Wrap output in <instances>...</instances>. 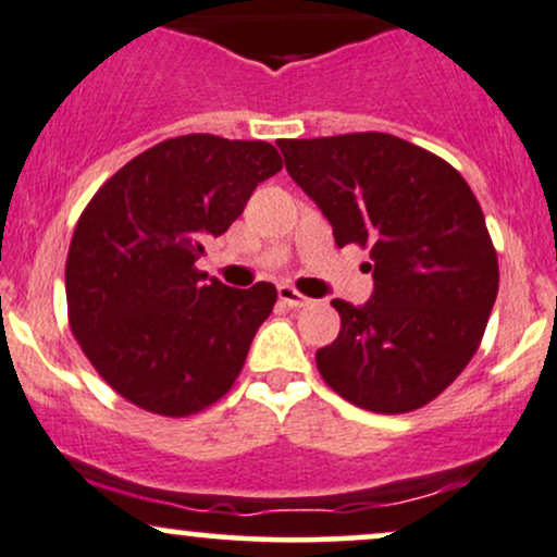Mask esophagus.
I'll return each instance as SVG.
<instances>
[{
	"label": "esophagus",
	"mask_w": 557,
	"mask_h": 557,
	"mask_svg": "<svg viewBox=\"0 0 557 557\" xmlns=\"http://www.w3.org/2000/svg\"><path fill=\"white\" fill-rule=\"evenodd\" d=\"M278 299L284 305H289V307H294V310H299V307H307L312 302L310 297H305V294H299L297 289H294V286H289V284H281L278 286Z\"/></svg>",
	"instance_id": "esophagus-1"
}]
</instances>
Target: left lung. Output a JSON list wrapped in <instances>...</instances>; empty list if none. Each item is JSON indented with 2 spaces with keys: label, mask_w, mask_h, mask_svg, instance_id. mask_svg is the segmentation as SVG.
<instances>
[{
  "label": "left lung",
  "mask_w": 557,
  "mask_h": 557,
  "mask_svg": "<svg viewBox=\"0 0 557 557\" xmlns=\"http://www.w3.org/2000/svg\"><path fill=\"white\" fill-rule=\"evenodd\" d=\"M286 172L323 211L338 247H370L375 289L333 299L336 342L318 349L323 381L357 407L404 414L448 388L485 333L498 255L463 176L385 133L278 140Z\"/></svg>",
  "instance_id": "obj_1"
}]
</instances>
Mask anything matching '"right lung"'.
<instances>
[{
	"label": "right lung",
	"instance_id": "obj_1",
	"mask_svg": "<svg viewBox=\"0 0 557 557\" xmlns=\"http://www.w3.org/2000/svg\"><path fill=\"white\" fill-rule=\"evenodd\" d=\"M276 172L271 143L182 135L124 163L88 202L64 271L70 329L129 404L187 417L237 381L276 286L232 289L195 263Z\"/></svg>",
	"mask_w": 557,
	"mask_h": 557
}]
</instances>
